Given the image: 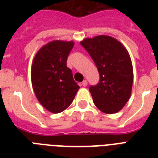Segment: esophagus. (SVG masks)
<instances>
[{"label": "esophagus", "instance_id": "34e87169", "mask_svg": "<svg viewBox=\"0 0 158 158\" xmlns=\"http://www.w3.org/2000/svg\"><path fill=\"white\" fill-rule=\"evenodd\" d=\"M81 85L84 87H86L87 85H88V81H87V80H84V81L82 82Z\"/></svg>", "mask_w": 158, "mask_h": 158}]
</instances>
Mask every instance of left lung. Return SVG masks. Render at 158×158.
<instances>
[{
  "mask_svg": "<svg viewBox=\"0 0 158 158\" xmlns=\"http://www.w3.org/2000/svg\"><path fill=\"white\" fill-rule=\"evenodd\" d=\"M98 69V84L89 87L97 107L102 112H118L127 103L133 85V66L127 50L115 38L100 35L80 43Z\"/></svg>",
  "mask_w": 158,
  "mask_h": 158,
  "instance_id": "8db88e82",
  "label": "left lung"
}]
</instances>
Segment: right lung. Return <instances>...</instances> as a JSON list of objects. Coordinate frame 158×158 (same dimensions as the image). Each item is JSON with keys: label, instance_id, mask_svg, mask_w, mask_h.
Here are the masks:
<instances>
[{"label": "right lung", "instance_id": "obj_1", "mask_svg": "<svg viewBox=\"0 0 158 158\" xmlns=\"http://www.w3.org/2000/svg\"><path fill=\"white\" fill-rule=\"evenodd\" d=\"M73 47L74 42H51L38 51L32 64L33 91L39 102L52 113L65 110L79 89L66 65Z\"/></svg>", "mask_w": 158, "mask_h": 158}]
</instances>
